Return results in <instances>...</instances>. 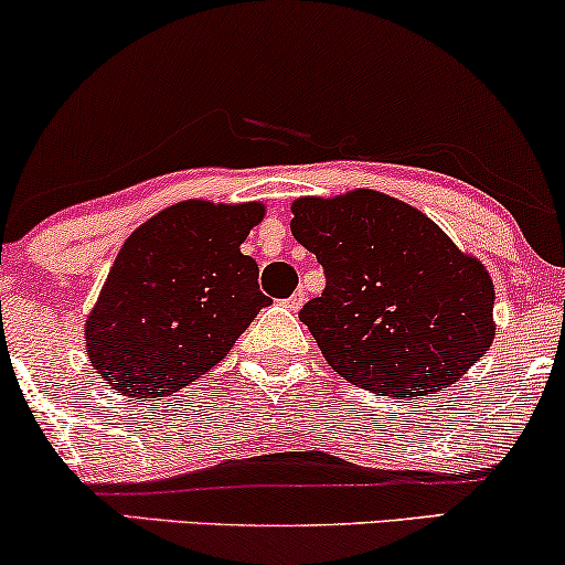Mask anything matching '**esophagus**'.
<instances>
[{
    "label": "esophagus",
    "mask_w": 565,
    "mask_h": 565,
    "mask_svg": "<svg viewBox=\"0 0 565 565\" xmlns=\"http://www.w3.org/2000/svg\"><path fill=\"white\" fill-rule=\"evenodd\" d=\"M303 300H306V296H303V292H300V290H296V292H292V296H290V298H285V309H288V311H292V313H296V311H300V306H303Z\"/></svg>",
    "instance_id": "34e87169"
}]
</instances>
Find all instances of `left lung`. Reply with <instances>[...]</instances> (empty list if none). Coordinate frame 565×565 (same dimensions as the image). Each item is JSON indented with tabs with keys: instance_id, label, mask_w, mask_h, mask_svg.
<instances>
[{
	"instance_id": "8db88e82",
	"label": "left lung",
	"mask_w": 565,
	"mask_h": 565,
	"mask_svg": "<svg viewBox=\"0 0 565 565\" xmlns=\"http://www.w3.org/2000/svg\"><path fill=\"white\" fill-rule=\"evenodd\" d=\"M290 231L327 275L300 321L350 384L426 397L486 355L493 280L420 210L373 189L300 196Z\"/></svg>"
}]
</instances>
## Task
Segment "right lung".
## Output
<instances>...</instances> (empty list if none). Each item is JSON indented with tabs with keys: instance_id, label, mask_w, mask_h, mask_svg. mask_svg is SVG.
Instances as JSON below:
<instances>
[{
	"instance_id": "1",
	"label": "right lung",
	"mask_w": 565,
	"mask_h": 565,
	"mask_svg": "<svg viewBox=\"0 0 565 565\" xmlns=\"http://www.w3.org/2000/svg\"><path fill=\"white\" fill-rule=\"evenodd\" d=\"M265 204H171L124 241L85 321L93 369L111 390L156 399L228 355L269 298L241 254Z\"/></svg>"
}]
</instances>
